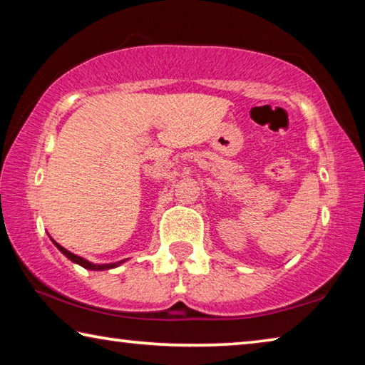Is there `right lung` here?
Instances as JSON below:
<instances>
[{"mask_svg": "<svg viewBox=\"0 0 365 365\" xmlns=\"http://www.w3.org/2000/svg\"><path fill=\"white\" fill-rule=\"evenodd\" d=\"M53 243L58 246V250H59L61 252H63V255H64L67 259H71L72 262H76V264H78V265H82V267L88 269V270H108V269L117 267V265L123 262V261H120V262H117V264H93V262H88V261H86V259H83V257H80V256H77V255H73V252H71V251H67V250H66V248H63V246H61L59 243L54 242V240H53Z\"/></svg>", "mask_w": 365, "mask_h": 365, "instance_id": "obj_1", "label": "right lung"}]
</instances>
